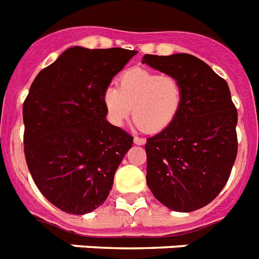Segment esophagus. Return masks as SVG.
Returning <instances> with one entry per match:
<instances>
[{
	"instance_id": "34e87169",
	"label": "esophagus",
	"mask_w": 259,
	"mask_h": 259,
	"mask_svg": "<svg viewBox=\"0 0 259 259\" xmlns=\"http://www.w3.org/2000/svg\"><path fill=\"white\" fill-rule=\"evenodd\" d=\"M134 143L136 145H144L145 144V139L138 138V136H136V138H134Z\"/></svg>"
}]
</instances>
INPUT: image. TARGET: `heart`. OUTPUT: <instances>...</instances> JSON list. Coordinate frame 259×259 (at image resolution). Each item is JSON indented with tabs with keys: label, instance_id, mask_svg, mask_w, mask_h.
<instances>
[{
	"label": "heart",
	"instance_id": "heart-1",
	"mask_svg": "<svg viewBox=\"0 0 259 259\" xmlns=\"http://www.w3.org/2000/svg\"><path fill=\"white\" fill-rule=\"evenodd\" d=\"M184 102V87L177 76L134 67L117 79L116 87L103 93L108 120L116 127L134 116L136 125L156 134L176 120Z\"/></svg>",
	"mask_w": 259,
	"mask_h": 259
}]
</instances>
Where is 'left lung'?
<instances>
[{"label":"left lung","instance_id":"obj_1","mask_svg":"<svg viewBox=\"0 0 259 259\" xmlns=\"http://www.w3.org/2000/svg\"><path fill=\"white\" fill-rule=\"evenodd\" d=\"M143 63L184 87L176 120L147 139V184L175 211L197 210L217 197L237 157V110L225 79L191 54H145Z\"/></svg>","mask_w":259,"mask_h":259}]
</instances>
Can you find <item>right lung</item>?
<instances>
[{"label": "right lung", "instance_id": "add662e5", "mask_svg": "<svg viewBox=\"0 0 259 259\" xmlns=\"http://www.w3.org/2000/svg\"><path fill=\"white\" fill-rule=\"evenodd\" d=\"M138 51L74 46L35 76L23 103L25 157L53 205L82 215L106 201L134 138L107 121L103 93Z\"/></svg>", "mask_w": 259, "mask_h": 259}]
</instances>
